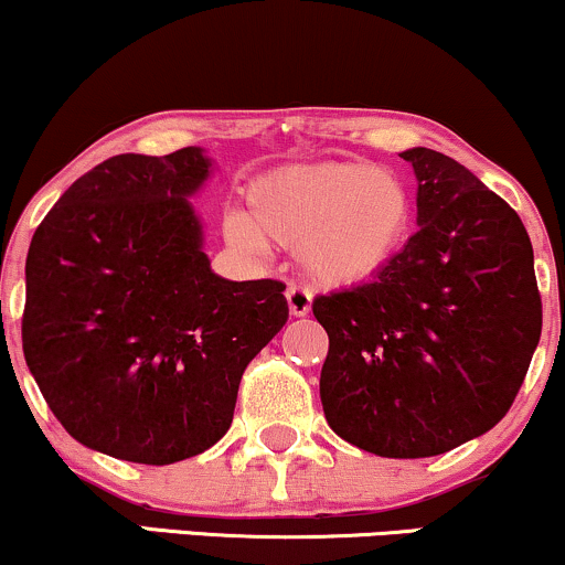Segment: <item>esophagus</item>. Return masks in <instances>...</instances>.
Here are the masks:
<instances>
[{"instance_id":"esophagus-1","label":"esophagus","mask_w":565,"mask_h":565,"mask_svg":"<svg viewBox=\"0 0 565 565\" xmlns=\"http://www.w3.org/2000/svg\"><path fill=\"white\" fill-rule=\"evenodd\" d=\"M287 302H289V313L291 316H308L313 297H310V291L300 287V284H289Z\"/></svg>"}]
</instances>
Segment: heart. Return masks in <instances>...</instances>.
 I'll list each match as a JSON object with an SVG mask.
<instances>
[{"mask_svg":"<svg viewBox=\"0 0 565 565\" xmlns=\"http://www.w3.org/2000/svg\"><path fill=\"white\" fill-rule=\"evenodd\" d=\"M249 212H231L233 244L295 249L305 274L327 287L377 276L412 225V196L391 172L364 161L284 167L249 188Z\"/></svg>","mask_w":565,"mask_h":565,"instance_id":"obj_1","label":"heart"}]
</instances>
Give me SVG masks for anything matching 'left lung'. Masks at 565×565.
Returning a JSON list of instances; mask_svg holds the SVG:
<instances>
[{"label": "left lung", "mask_w": 565, "mask_h": 565, "mask_svg": "<svg viewBox=\"0 0 565 565\" xmlns=\"http://www.w3.org/2000/svg\"><path fill=\"white\" fill-rule=\"evenodd\" d=\"M417 225L374 281L313 300L327 329V423L359 449L419 459L483 436L521 391L542 334L534 249L521 217L468 167L430 148Z\"/></svg>", "instance_id": "1"}]
</instances>
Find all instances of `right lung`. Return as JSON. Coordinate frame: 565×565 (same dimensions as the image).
I'll return each mask as SVG.
<instances>
[{"label": "right lung", "instance_id": "obj_1", "mask_svg": "<svg viewBox=\"0 0 565 565\" xmlns=\"http://www.w3.org/2000/svg\"><path fill=\"white\" fill-rule=\"evenodd\" d=\"M196 146L119 153L57 199L25 257L23 355L57 423L140 465L228 433L246 364L289 319L284 284L212 274L193 193Z\"/></svg>", "mask_w": 565, "mask_h": 565}]
</instances>
